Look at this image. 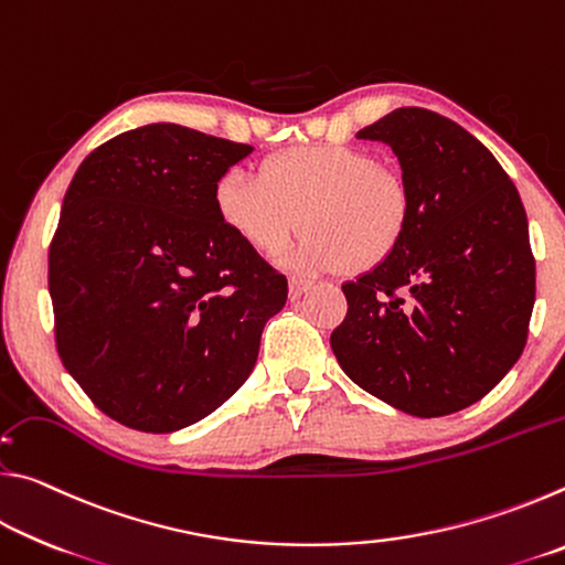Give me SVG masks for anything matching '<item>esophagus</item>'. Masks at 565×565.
<instances>
[{"mask_svg": "<svg viewBox=\"0 0 565 565\" xmlns=\"http://www.w3.org/2000/svg\"><path fill=\"white\" fill-rule=\"evenodd\" d=\"M309 289H311V281L301 279V276H291V279H289V296H291V299H299V296L306 294Z\"/></svg>", "mask_w": 565, "mask_h": 565, "instance_id": "34e87169", "label": "esophagus"}]
</instances>
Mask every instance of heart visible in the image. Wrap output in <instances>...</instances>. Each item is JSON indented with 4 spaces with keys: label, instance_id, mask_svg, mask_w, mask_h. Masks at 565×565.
Masks as SVG:
<instances>
[{
    "label": "heart",
    "instance_id": "1",
    "mask_svg": "<svg viewBox=\"0 0 565 565\" xmlns=\"http://www.w3.org/2000/svg\"><path fill=\"white\" fill-rule=\"evenodd\" d=\"M224 226L259 254H276L301 224L291 262L309 271L369 274L391 262L411 226L404 179L363 149L317 145L279 151L259 177L228 169L214 186Z\"/></svg>",
    "mask_w": 565,
    "mask_h": 565
}]
</instances>
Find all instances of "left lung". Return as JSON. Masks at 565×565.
<instances>
[{
  "mask_svg": "<svg viewBox=\"0 0 565 565\" xmlns=\"http://www.w3.org/2000/svg\"><path fill=\"white\" fill-rule=\"evenodd\" d=\"M356 137L386 141L411 191V226L381 269L343 284L331 333L341 369L411 416L481 401L519 361L535 301V259L519 191L456 121L404 107Z\"/></svg>",
  "mask_w": 565,
  "mask_h": 565,
  "instance_id": "8db88e82",
  "label": "left lung"
}]
</instances>
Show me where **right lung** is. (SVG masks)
<instances>
[{
  "label": "right lung",
  "mask_w": 565,
  "mask_h": 565,
  "mask_svg": "<svg viewBox=\"0 0 565 565\" xmlns=\"http://www.w3.org/2000/svg\"><path fill=\"white\" fill-rule=\"evenodd\" d=\"M254 147L179 124L104 141L50 244L54 341L102 414L171 434L252 374L286 276L224 226L214 186Z\"/></svg>",
  "instance_id": "right-lung-1"
}]
</instances>
